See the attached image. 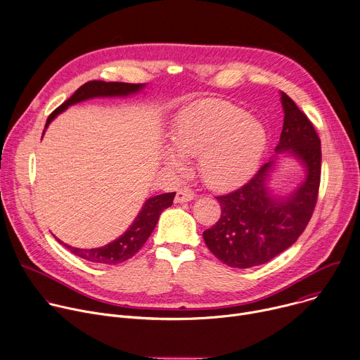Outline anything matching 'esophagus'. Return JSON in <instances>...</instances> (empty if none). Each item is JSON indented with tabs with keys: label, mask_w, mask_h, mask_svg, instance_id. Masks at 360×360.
<instances>
[{
	"label": "esophagus",
	"mask_w": 360,
	"mask_h": 360,
	"mask_svg": "<svg viewBox=\"0 0 360 360\" xmlns=\"http://www.w3.org/2000/svg\"><path fill=\"white\" fill-rule=\"evenodd\" d=\"M195 198V193L186 188H181L176 195H175V204H182V202H188L191 200Z\"/></svg>",
	"instance_id": "34e87169"
}]
</instances>
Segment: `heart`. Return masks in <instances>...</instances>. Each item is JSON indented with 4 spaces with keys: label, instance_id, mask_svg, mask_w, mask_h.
<instances>
[{
    "label": "heart",
    "instance_id": "1",
    "mask_svg": "<svg viewBox=\"0 0 360 360\" xmlns=\"http://www.w3.org/2000/svg\"><path fill=\"white\" fill-rule=\"evenodd\" d=\"M169 139L176 152H163L167 165L181 171V158L198 156L201 178L215 189H230L250 179L269 143L263 123L219 101H202L184 109Z\"/></svg>",
    "mask_w": 360,
    "mask_h": 360
}]
</instances>
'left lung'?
<instances>
[{
	"label": "left lung",
	"instance_id": "8db88e82",
	"mask_svg": "<svg viewBox=\"0 0 360 360\" xmlns=\"http://www.w3.org/2000/svg\"><path fill=\"white\" fill-rule=\"evenodd\" d=\"M284 123L277 153L291 155L306 169L304 181L287 195L270 188L276 155L238 189L217 197L221 218L204 231L210 251L224 264L250 269L266 264L297 241L317 202L321 172L320 139L309 117L281 91Z\"/></svg>",
	"mask_w": 360,
	"mask_h": 360
}]
</instances>
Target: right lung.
Here are the masks:
<instances>
[{
	"label": "right lung",
	"mask_w": 360,
	"mask_h": 360,
	"mask_svg": "<svg viewBox=\"0 0 360 360\" xmlns=\"http://www.w3.org/2000/svg\"><path fill=\"white\" fill-rule=\"evenodd\" d=\"M145 86L146 84H132V83H120V82H101V80L87 82L82 87H79L73 96H70L66 102H64L61 106H58L49 116L46 127L51 123V120L57 115H60L72 105L84 102L87 99H93V97H126L129 94H135L141 91ZM174 197H175V192H168V193L155 195V197L146 200L141 212L132 222V225H130L119 238H116L115 241L109 243L105 247L76 248L61 243L56 237L54 238L68 250H70L73 254L90 261V263L112 264V266L120 264L123 261L129 259L130 257H134L142 248V245L146 243V240L155 230L162 211L172 205Z\"/></svg>",
	"instance_id": "add662e5"
}]
</instances>
